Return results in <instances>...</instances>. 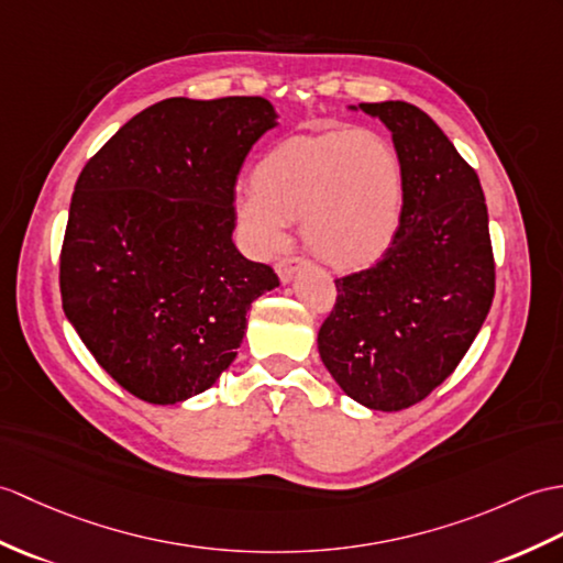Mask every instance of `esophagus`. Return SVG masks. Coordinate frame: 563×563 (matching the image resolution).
Here are the masks:
<instances>
[{
	"instance_id": "esophagus-1",
	"label": "esophagus",
	"mask_w": 563,
	"mask_h": 563,
	"mask_svg": "<svg viewBox=\"0 0 563 563\" xmlns=\"http://www.w3.org/2000/svg\"><path fill=\"white\" fill-rule=\"evenodd\" d=\"M302 266H307V261H305L302 256H285V258H280L278 264H276L278 278H280L283 283H290L295 273H297L299 268H302Z\"/></svg>"
}]
</instances>
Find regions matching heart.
Instances as JSON below:
<instances>
[{"mask_svg":"<svg viewBox=\"0 0 563 563\" xmlns=\"http://www.w3.org/2000/svg\"><path fill=\"white\" fill-rule=\"evenodd\" d=\"M252 189L234 196V213L254 250L276 252L287 222L302 220L309 250L335 268L376 261L402 216L400 158L372 132L285 139L254 165Z\"/></svg>","mask_w":563,"mask_h":563,"instance_id":"b5f03b06","label":"heart"}]
</instances>
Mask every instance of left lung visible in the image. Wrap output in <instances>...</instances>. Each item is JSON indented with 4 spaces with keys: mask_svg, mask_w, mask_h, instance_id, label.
<instances>
[{
    "mask_svg": "<svg viewBox=\"0 0 563 563\" xmlns=\"http://www.w3.org/2000/svg\"><path fill=\"white\" fill-rule=\"evenodd\" d=\"M394 134L402 216L372 268L335 280L319 355L364 408L424 400L459 367L494 299L489 216L479 177L427 112L402 100L360 102Z\"/></svg>",
    "mask_w": 563,
    "mask_h": 563,
    "instance_id": "obj_1",
    "label": "left lung"
}]
</instances>
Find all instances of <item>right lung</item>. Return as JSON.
Segmentation results:
<instances>
[{"mask_svg":"<svg viewBox=\"0 0 563 563\" xmlns=\"http://www.w3.org/2000/svg\"><path fill=\"white\" fill-rule=\"evenodd\" d=\"M266 98H167L132 117L76 179L59 256L67 319L129 394L175 405L238 357L246 311L280 285L232 242Z\"/></svg>","mask_w":563,"mask_h":563,"instance_id":"add662e5","label":"right lung"}]
</instances>
